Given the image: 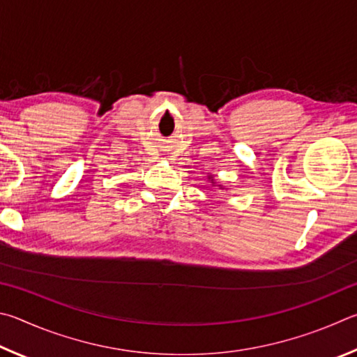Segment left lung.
I'll return each mask as SVG.
<instances>
[{"instance_id":"8db88e82","label":"left lung","mask_w":357,"mask_h":357,"mask_svg":"<svg viewBox=\"0 0 357 357\" xmlns=\"http://www.w3.org/2000/svg\"><path fill=\"white\" fill-rule=\"evenodd\" d=\"M208 182H211V185H213V186H216V182H215V177H213V175H208ZM218 188H220V190H222L224 188V186L222 185H218Z\"/></svg>"}]
</instances>
